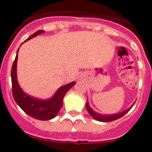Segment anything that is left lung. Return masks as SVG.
Instances as JSON below:
<instances>
[{
	"mask_svg": "<svg viewBox=\"0 0 152 152\" xmlns=\"http://www.w3.org/2000/svg\"><path fill=\"white\" fill-rule=\"evenodd\" d=\"M134 104H133L129 108L127 109V110H124L123 112H121V113H116V114H113V115H102V114H100V113H96V111H94V110L90 107L88 101H87V102H86V109H87L89 114H90V115L95 119V120L99 121H101V122H110V121H113L117 120V119L120 118H121L122 116H124V115L126 114V113L131 110L132 107L134 106Z\"/></svg>",
	"mask_w": 152,
	"mask_h": 152,
	"instance_id": "obj_1",
	"label": "left lung"
}]
</instances>
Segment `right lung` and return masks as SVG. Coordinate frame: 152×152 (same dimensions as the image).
I'll list each match as a JSON object with an SVG mask.
<instances>
[{
  "label": "right lung",
  "mask_w": 152,
  "mask_h": 152,
  "mask_svg": "<svg viewBox=\"0 0 152 152\" xmlns=\"http://www.w3.org/2000/svg\"><path fill=\"white\" fill-rule=\"evenodd\" d=\"M44 33V31L39 30L34 34L29 37L26 41L35 37L40 34ZM25 41V42H26ZM13 62L11 71L12 84V95L18 105L29 116L35 119L41 121H48L53 119L56 116L61 110L63 104V99L66 93L75 85V82H72L67 85L59 87L55 94L51 98L48 99H39L33 97L27 93L20 87L17 78V62H18V53Z\"/></svg>",
  "instance_id": "1"
}]
</instances>
